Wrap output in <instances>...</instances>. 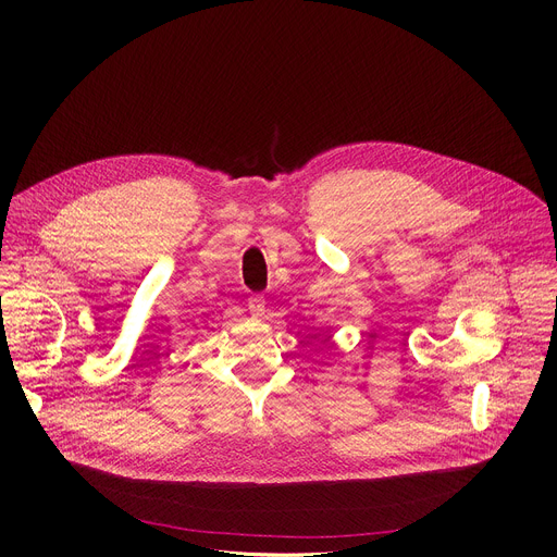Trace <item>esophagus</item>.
<instances>
[{
    "label": "esophagus",
    "mask_w": 557,
    "mask_h": 557,
    "mask_svg": "<svg viewBox=\"0 0 557 557\" xmlns=\"http://www.w3.org/2000/svg\"><path fill=\"white\" fill-rule=\"evenodd\" d=\"M247 304H249L251 314H256V317H262V314H264V310H267V299H264L262 295H251Z\"/></svg>",
    "instance_id": "obj_1"
}]
</instances>
